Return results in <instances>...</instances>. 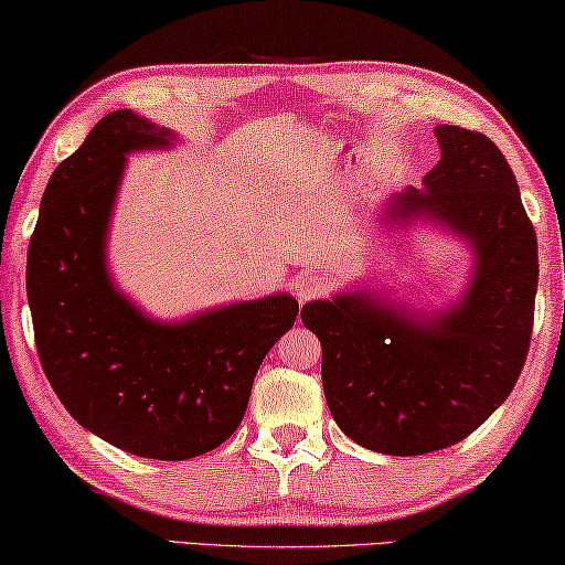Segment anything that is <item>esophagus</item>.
<instances>
[{"label": "esophagus", "instance_id": "obj_1", "mask_svg": "<svg viewBox=\"0 0 565 565\" xmlns=\"http://www.w3.org/2000/svg\"><path fill=\"white\" fill-rule=\"evenodd\" d=\"M292 290L295 295H298L300 302H308V300H316L320 298L328 290V280L320 273H300L298 277H295L292 282Z\"/></svg>", "mask_w": 565, "mask_h": 565}]
</instances>
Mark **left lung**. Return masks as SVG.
<instances>
[{"label":"left lung","mask_w":565,"mask_h":565,"mask_svg":"<svg viewBox=\"0 0 565 565\" xmlns=\"http://www.w3.org/2000/svg\"><path fill=\"white\" fill-rule=\"evenodd\" d=\"M441 159L424 189L388 202L392 222L445 224L475 249V277L447 312L386 306L369 292L308 302L323 345L333 419L355 445L414 457L462 441L513 392L531 349L537 239L515 173L488 136L437 126ZM388 222V224H392Z\"/></svg>","instance_id":"8db88e82"}]
</instances>
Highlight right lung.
I'll list each match as a JSON object with an SVG mask.
<instances>
[{
    "instance_id": "obj_1",
    "label": "right lung",
    "mask_w": 565,
    "mask_h": 565,
    "mask_svg": "<svg viewBox=\"0 0 565 565\" xmlns=\"http://www.w3.org/2000/svg\"><path fill=\"white\" fill-rule=\"evenodd\" d=\"M171 141L134 110H113L52 171L28 249V300L42 371L73 419L128 455L177 462L239 427L298 300L280 292L159 323L116 290L106 232L126 156Z\"/></svg>"
}]
</instances>
